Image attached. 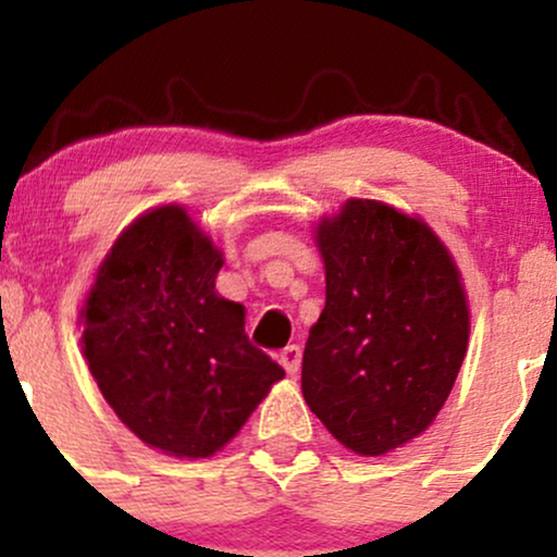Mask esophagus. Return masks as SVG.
Here are the masks:
<instances>
[{
    "label": "esophagus",
    "mask_w": 557,
    "mask_h": 557,
    "mask_svg": "<svg viewBox=\"0 0 557 557\" xmlns=\"http://www.w3.org/2000/svg\"><path fill=\"white\" fill-rule=\"evenodd\" d=\"M277 359L285 367L287 374H298V369H300V345H287V348L280 350Z\"/></svg>",
    "instance_id": "34e87169"
}]
</instances>
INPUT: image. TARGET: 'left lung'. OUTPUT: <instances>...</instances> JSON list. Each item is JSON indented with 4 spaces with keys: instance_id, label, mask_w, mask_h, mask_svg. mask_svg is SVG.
Masks as SVG:
<instances>
[{
    "instance_id": "8db88e82",
    "label": "left lung",
    "mask_w": 557,
    "mask_h": 557,
    "mask_svg": "<svg viewBox=\"0 0 557 557\" xmlns=\"http://www.w3.org/2000/svg\"><path fill=\"white\" fill-rule=\"evenodd\" d=\"M327 300L309 330L300 389L332 437L382 456L445 406L469 345L456 261L421 220L350 198L317 227Z\"/></svg>"
}]
</instances>
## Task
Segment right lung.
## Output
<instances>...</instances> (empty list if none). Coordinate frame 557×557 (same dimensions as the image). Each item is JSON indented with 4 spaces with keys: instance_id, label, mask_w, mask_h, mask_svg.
I'll use <instances>...</instances> for the list:
<instances>
[{
    "instance_id": "right-lung-1",
    "label": "right lung",
    "mask_w": 557,
    "mask_h": 557,
    "mask_svg": "<svg viewBox=\"0 0 557 557\" xmlns=\"http://www.w3.org/2000/svg\"><path fill=\"white\" fill-rule=\"evenodd\" d=\"M222 267L183 207L123 230L83 306V354L120 421L146 445L207 458L227 445L285 372L216 296Z\"/></svg>"
}]
</instances>
